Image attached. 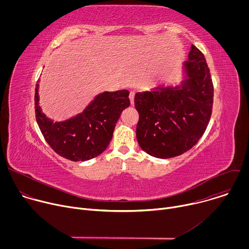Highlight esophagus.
<instances>
[{"mask_svg": "<svg viewBox=\"0 0 249 249\" xmlns=\"http://www.w3.org/2000/svg\"><path fill=\"white\" fill-rule=\"evenodd\" d=\"M134 97H135V92L131 91L130 94H129V98H130V101H131L132 105H134Z\"/></svg>", "mask_w": 249, "mask_h": 249, "instance_id": "34e87169", "label": "esophagus"}]
</instances>
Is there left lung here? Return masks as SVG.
I'll list each match as a JSON object with an SVG mask.
<instances>
[{"instance_id":"8db88e82","label":"left lung","mask_w":249,"mask_h":249,"mask_svg":"<svg viewBox=\"0 0 249 249\" xmlns=\"http://www.w3.org/2000/svg\"><path fill=\"white\" fill-rule=\"evenodd\" d=\"M214 87L202 52L191 46L182 63L178 85L159 84L150 91L137 92L136 129L142 150L158 159H169L189 151L209 124Z\"/></svg>"}]
</instances>
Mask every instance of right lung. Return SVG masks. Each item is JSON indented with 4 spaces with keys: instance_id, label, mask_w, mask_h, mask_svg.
<instances>
[{
    "instance_id": "right-lung-1",
    "label": "right lung",
    "mask_w": 249,
    "mask_h": 249,
    "mask_svg": "<svg viewBox=\"0 0 249 249\" xmlns=\"http://www.w3.org/2000/svg\"><path fill=\"white\" fill-rule=\"evenodd\" d=\"M39 82L35 88V116L44 139L61 157L73 160H91L108 147L122 111L129 107V90L103 91L76 116L54 122L39 104Z\"/></svg>"
}]
</instances>
